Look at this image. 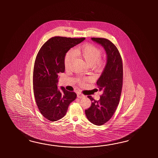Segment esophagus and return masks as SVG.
<instances>
[{
  "label": "esophagus",
  "instance_id": "1",
  "mask_svg": "<svg viewBox=\"0 0 158 158\" xmlns=\"http://www.w3.org/2000/svg\"><path fill=\"white\" fill-rule=\"evenodd\" d=\"M77 97L79 98H82L85 97V95L82 94H81V93H78Z\"/></svg>",
  "mask_w": 158,
  "mask_h": 158
}]
</instances>
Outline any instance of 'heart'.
<instances>
[{"label":"heart","mask_w":158,"mask_h":158,"mask_svg":"<svg viewBox=\"0 0 158 158\" xmlns=\"http://www.w3.org/2000/svg\"><path fill=\"white\" fill-rule=\"evenodd\" d=\"M74 54L84 59L90 66L101 68L104 65V61L101 59L102 51L94 45L86 44L76 47L73 51V53L71 51L68 52L64 58V64L66 67H69L74 61ZM85 81V79H78V82L80 85H84Z\"/></svg>","instance_id":"1"}]
</instances>
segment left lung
<instances>
[{
	"label": "left lung",
	"mask_w": 158,
	"mask_h": 158,
	"mask_svg": "<svg viewBox=\"0 0 158 158\" xmlns=\"http://www.w3.org/2000/svg\"><path fill=\"white\" fill-rule=\"evenodd\" d=\"M91 40L104 47L107 60L97 82L102 93L101 98L95 101L91 96H87L92 102L90 107L85 110V114L91 123L102 125L111 119L120 102L123 80V61L117 47L110 40L102 38Z\"/></svg>",
	"instance_id": "8db88e82"
}]
</instances>
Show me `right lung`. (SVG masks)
<instances>
[{
    "instance_id": "obj_1",
    "label": "right lung",
    "mask_w": 158,
    "mask_h": 158,
    "mask_svg": "<svg viewBox=\"0 0 158 158\" xmlns=\"http://www.w3.org/2000/svg\"><path fill=\"white\" fill-rule=\"evenodd\" d=\"M85 38L52 37L41 47L33 69L34 97L40 114L51 121L63 118L77 95L61 87L57 89L58 74L65 71L64 58L69 50L80 44Z\"/></svg>"
}]
</instances>
